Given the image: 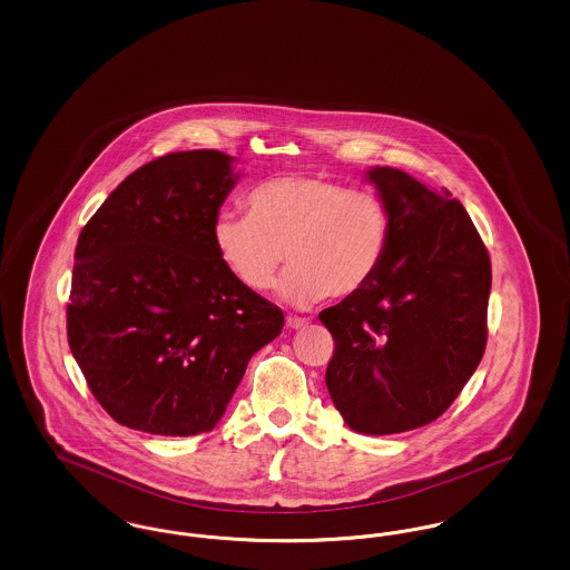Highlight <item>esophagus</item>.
Masks as SVG:
<instances>
[{"mask_svg": "<svg viewBox=\"0 0 570 570\" xmlns=\"http://www.w3.org/2000/svg\"><path fill=\"white\" fill-rule=\"evenodd\" d=\"M309 323V318H303V316H288L286 318V325L293 326V328H301Z\"/></svg>", "mask_w": 570, "mask_h": 570, "instance_id": "34e87169", "label": "esophagus"}]
</instances>
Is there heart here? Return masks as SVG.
I'll return each instance as SVG.
<instances>
[{
    "mask_svg": "<svg viewBox=\"0 0 570 570\" xmlns=\"http://www.w3.org/2000/svg\"><path fill=\"white\" fill-rule=\"evenodd\" d=\"M247 216L217 214V258L252 293H265L286 261L279 295L307 305L353 297L380 272L393 230L379 191L351 188L323 175H279L245 196Z\"/></svg>",
    "mask_w": 570,
    "mask_h": 570,
    "instance_id": "heart-1",
    "label": "heart"
}]
</instances>
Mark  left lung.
<instances>
[{
	"mask_svg": "<svg viewBox=\"0 0 570 570\" xmlns=\"http://www.w3.org/2000/svg\"><path fill=\"white\" fill-rule=\"evenodd\" d=\"M393 230L376 277L321 312L326 389L361 434H400L455 402L488 346L491 261L468 212L397 168L367 173Z\"/></svg>",
	"mask_w": 570,
	"mask_h": 570,
	"instance_id": "1",
	"label": "left lung"
}]
</instances>
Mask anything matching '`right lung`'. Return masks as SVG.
<instances>
[{"label": "right lung", "instance_id": "add662e5", "mask_svg": "<svg viewBox=\"0 0 570 570\" xmlns=\"http://www.w3.org/2000/svg\"><path fill=\"white\" fill-rule=\"evenodd\" d=\"M230 163L194 149L142 164L82 226L68 344L98 404L130 430H214L252 354L282 333V309L217 258Z\"/></svg>", "mask_w": 570, "mask_h": 570}]
</instances>
